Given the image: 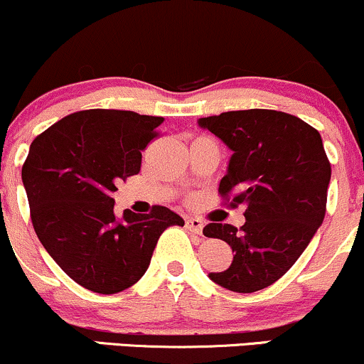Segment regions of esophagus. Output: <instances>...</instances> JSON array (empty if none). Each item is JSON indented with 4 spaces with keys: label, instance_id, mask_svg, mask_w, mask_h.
<instances>
[{
    "label": "esophagus",
    "instance_id": "1",
    "mask_svg": "<svg viewBox=\"0 0 364 364\" xmlns=\"http://www.w3.org/2000/svg\"><path fill=\"white\" fill-rule=\"evenodd\" d=\"M186 228L195 235H202L203 220L198 219V217H186Z\"/></svg>",
    "mask_w": 364,
    "mask_h": 364
}]
</instances>
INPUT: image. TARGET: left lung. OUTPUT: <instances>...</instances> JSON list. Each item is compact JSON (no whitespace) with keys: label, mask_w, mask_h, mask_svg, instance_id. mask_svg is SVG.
<instances>
[{"label":"left lung","mask_w":364,"mask_h":364,"mask_svg":"<svg viewBox=\"0 0 364 364\" xmlns=\"http://www.w3.org/2000/svg\"><path fill=\"white\" fill-rule=\"evenodd\" d=\"M232 150L219 193L235 191L231 205L243 203L246 223H210L207 237L232 248V263L208 277L235 292L269 287L294 265L323 223L330 162L315 128L287 112L229 111L200 118Z\"/></svg>","instance_id":"1"}]
</instances>
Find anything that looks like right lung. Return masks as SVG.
Segmentation results:
<instances>
[{"label":"right lung","instance_id":"obj_1","mask_svg":"<svg viewBox=\"0 0 364 364\" xmlns=\"http://www.w3.org/2000/svg\"><path fill=\"white\" fill-rule=\"evenodd\" d=\"M161 116L89 109L66 116L31 144L22 168L36 235L75 282L99 294L147 272L159 236L185 220L168 207L114 214L116 183L139 174Z\"/></svg>","mask_w":364,"mask_h":364}]
</instances>
